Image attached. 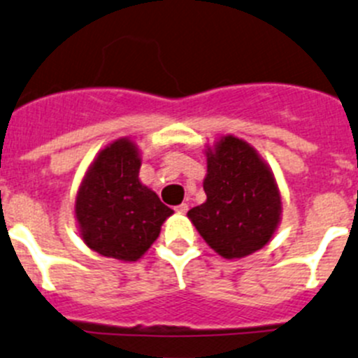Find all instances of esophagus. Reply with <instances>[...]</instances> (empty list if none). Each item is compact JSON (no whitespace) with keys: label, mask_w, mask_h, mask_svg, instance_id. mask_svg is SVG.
<instances>
[{"label":"esophagus","mask_w":358,"mask_h":358,"mask_svg":"<svg viewBox=\"0 0 358 358\" xmlns=\"http://www.w3.org/2000/svg\"><path fill=\"white\" fill-rule=\"evenodd\" d=\"M175 210H176V213L185 215V213H187V210H189V204H187V203H182V204H178V206H176Z\"/></svg>","instance_id":"1"}]
</instances>
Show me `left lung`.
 <instances>
[{
  "label": "left lung",
  "mask_w": 358,
  "mask_h": 358,
  "mask_svg": "<svg viewBox=\"0 0 358 358\" xmlns=\"http://www.w3.org/2000/svg\"><path fill=\"white\" fill-rule=\"evenodd\" d=\"M206 201L187 213L210 248L224 259L252 255L282 222V192L259 152L232 134L206 145Z\"/></svg>",
  "instance_id": "left-lung-1"
}]
</instances>
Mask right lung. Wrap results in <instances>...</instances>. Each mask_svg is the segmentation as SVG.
<instances>
[{
    "instance_id": "add662e5",
    "label": "right lung",
    "mask_w": 358,
    "mask_h": 358,
    "mask_svg": "<svg viewBox=\"0 0 358 358\" xmlns=\"http://www.w3.org/2000/svg\"><path fill=\"white\" fill-rule=\"evenodd\" d=\"M141 152L119 138L98 152L75 197L80 238L99 255L136 262L161 234L173 210L140 180Z\"/></svg>"
}]
</instances>
